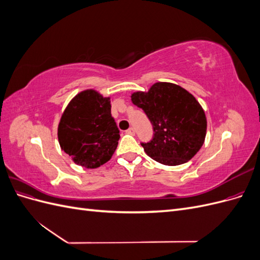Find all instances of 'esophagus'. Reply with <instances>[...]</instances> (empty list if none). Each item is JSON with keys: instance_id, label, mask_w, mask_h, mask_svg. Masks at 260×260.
<instances>
[{"instance_id": "obj_1", "label": "esophagus", "mask_w": 260, "mask_h": 260, "mask_svg": "<svg viewBox=\"0 0 260 260\" xmlns=\"http://www.w3.org/2000/svg\"><path fill=\"white\" fill-rule=\"evenodd\" d=\"M125 133H128V135H131V136H135L136 131H135V129H133V128H129L127 131H125Z\"/></svg>"}]
</instances>
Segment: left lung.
Wrapping results in <instances>:
<instances>
[{"mask_svg": "<svg viewBox=\"0 0 260 260\" xmlns=\"http://www.w3.org/2000/svg\"><path fill=\"white\" fill-rule=\"evenodd\" d=\"M153 124L154 137L145 153L166 166L187 162L205 142L207 118L192 93L171 82H156L148 91L131 94Z\"/></svg>", "mask_w": 260, "mask_h": 260, "instance_id": "8db88e82", "label": "left lung"}]
</instances>
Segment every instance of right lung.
Masks as SVG:
<instances>
[{
    "label": "right lung",
    "instance_id": "1",
    "mask_svg": "<svg viewBox=\"0 0 260 260\" xmlns=\"http://www.w3.org/2000/svg\"><path fill=\"white\" fill-rule=\"evenodd\" d=\"M111 108V96L94 89L70 100L60 117L57 138L61 151L75 164L94 169L112 158L120 136Z\"/></svg>",
    "mask_w": 260,
    "mask_h": 260
}]
</instances>
